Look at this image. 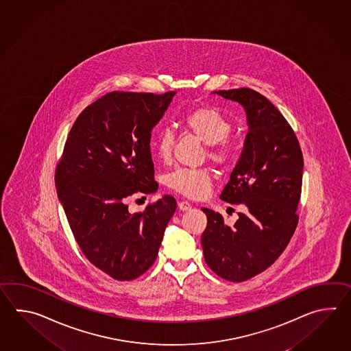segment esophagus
<instances>
[{
    "instance_id": "1",
    "label": "esophagus",
    "mask_w": 351,
    "mask_h": 351,
    "mask_svg": "<svg viewBox=\"0 0 351 351\" xmlns=\"http://www.w3.org/2000/svg\"><path fill=\"white\" fill-rule=\"evenodd\" d=\"M178 208L180 209V210H183V212H186V210H189V209L192 208V206H191L189 202L179 201Z\"/></svg>"
}]
</instances>
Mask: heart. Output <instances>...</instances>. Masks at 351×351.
<instances>
[{"mask_svg":"<svg viewBox=\"0 0 351 351\" xmlns=\"http://www.w3.org/2000/svg\"><path fill=\"white\" fill-rule=\"evenodd\" d=\"M182 125L208 145L207 157L221 168H231L237 160V150L227 138L232 133L231 120L213 106H199L182 119ZM174 136L169 130H162L153 141V148L158 159L167 162L172 156ZM168 186L191 199H202L209 193L213 184V176L208 169L179 168L167 178Z\"/></svg>","mask_w":351,"mask_h":351,"instance_id":"heart-1","label":"heart"}]
</instances>
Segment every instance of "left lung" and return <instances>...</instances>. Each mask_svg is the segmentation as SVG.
I'll return each mask as SVG.
<instances>
[{
    "label": "left lung",
    "mask_w": 351,
    "mask_h": 351,
    "mask_svg": "<svg viewBox=\"0 0 351 351\" xmlns=\"http://www.w3.org/2000/svg\"><path fill=\"white\" fill-rule=\"evenodd\" d=\"M215 93L246 110L242 154L219 195L246 212L230 227L218 212L202 209L207 215L202 247L209 269L242 282L276 261L296 230L304 157L291 125L267 97L250 88Z\"/></svg>",
    "instance_id": "8db88e82"
}]
</instances>
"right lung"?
<instances>
[{
	"instance_id": "add662e5",
	"label": "right lung",
	"mask_w": 351,
	"mask_h": 351,
	"mask_svg": "<svg viewBox=\"0 0 351 351\" xmlns=\"http://www.w3.org/2000/svg\"><path fill=\"white\" fill-rule=\"evenodd\" d=\"M176 94L112 91L99 97L75 120L56 167L58 195L82 254L118 281L152 267L177 208L172 195L136 213L127 204L158 189L150 136Z\"/></svg>"
}]
</instances>
